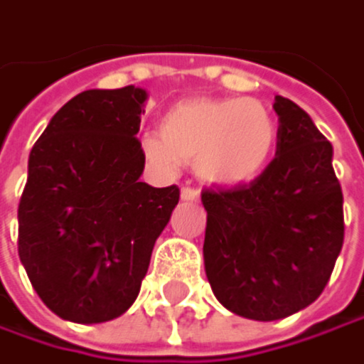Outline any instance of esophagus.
<instances>
[{
  "mask_svg": "<svg viewBox=\"0 0 364 364\" xmlns=\"http://www.w3.org/2000/svg\"><path fill=\"white\" fill-rule=\"evenodd\" d=\"M181 198L190 200V203H196V200H200V192L194 190V188H183V190H181Z\"/></svg>",
  "mask_w": 364,
  "mask_h": 364,
  "instance_id": "esophagus-1",
  "label": "esophagus"
}]
</instances>
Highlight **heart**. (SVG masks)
<instances>
[{
  "mask_svg": "<svg viewBox=\"0 0 364 364\" xmlns=\"http://www.w3.org/2000/svg\"><path fill=\"white\" fill-rule=\"evenodd\" d=\"M277 146V121L258 100L192 97L174 104L159 132L142 136V153L164 172L194 164L211 186H250L267 170Z\"/></svg>",
  "mask_w": 364,
  "mask_h": 364,
  "instance_id": "b5f03b06",
  "label": "heart"
}]
</instances>
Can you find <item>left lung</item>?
<instances>
[{"mask_svg":"<svg viewBox=\"0 0 364 364\" xmlns=\"http://www.w3.org/2000/svg\"><path fill=\"white\" fill-rule=\"evenodd\" d=\"M277 151L250 186L203 190L205 269L218 301L271 322L311 305L343 245L333 144L292 100L275 95Z\"/></svg>","mask_w":364,"mask_h":364,"instance_id":"8db88e82","label":"left lung"}]
</instances>
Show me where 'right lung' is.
<instances>
[{
    "label": "right lung",
    "mask_w": 364,
    "mask_h": 364,
    "mask_svg": "<svg viewBox=\"0 0 364 364\" xmlns=\"http://www.w3.org/2000/svg\"><path fill=\"white\" fill-rule=\"evenodd\" d=\"M144 89H89L63 104L29 153L18 256L42 303L97 324L129 309L178 188L140 181Z\"/></svg>",
    "instance_id": "right-lung-1"
}]
</instances>
